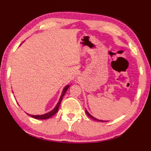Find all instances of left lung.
Here are the masks:
<instances>
[{"mask_svg": "<svg viewBox=\"0 0 151 151\" xmlns=\"http://www.w3.org/2000/svg\"><path fill=\"white\" fill-rule=\"evenodd\" d=\"M86 113L87 115H88L90 118H92V119H93V120H96V121H98V122H106V121H103V120H98V119H96V118L93 117V116H92V115H90V114L88 113V111H87V110H86Z\"/></svg>", "mask_w": 151, "mask_h": 151, "instance_id": "8db88e82", "label": "left lung"}]
</instances>
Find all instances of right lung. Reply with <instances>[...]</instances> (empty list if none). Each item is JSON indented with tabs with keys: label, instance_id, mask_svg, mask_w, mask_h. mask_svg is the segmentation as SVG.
Masks as SVG:
<instances>
[{
	"label": "right lung",
	"instance_id": "obj_1",
	"mask_svg": "<svg viewBox=\"0 0 151 151\" xmlns=\"http://www.w3.org/2000/svg\"><path fill=\"white\" fill-rule=\"evenodd\" d=\"M68 88H69V86H67L65 87L64 89H63V90L62 94H61V97H60V99H59V103H57V105H56V107H55L54 109L52 110L51 111L48 112V113L46 114H44V115L33 116V115H30V114H28L29 116H30L31 117H33V118H35V119H38V120H45V119H48V118H49L50 117H52V116H54L55 114L57 113V111H58L59 107V105H60V103H61V101H62L63 97V96H64L65 93L66 92V91H67L68 89Z\"/></svg>",
	"mask_w": 151,
	"mask_h": 151
}]
</instances>
